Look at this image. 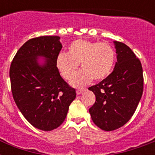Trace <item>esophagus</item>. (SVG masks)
<instances>
[{
  "instance_id": "obj_1",
  "label": "esophagus",
  "mask_w": 155,
  "mask_h": 155,
  "mask_svg": "<svg viewBox=\"0 0 155 155\" xmlns=\"http://www.w3.org/2000/svg\"><path fill=\"white\" fill-rule=\"evenodd\" d=\"M85 91H86V89H80V90H77L76 91V94L77 95H80V94H82L83 92H84Z\"/></svg>"
}]
</instances>
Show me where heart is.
Here are the masks:
<instances>
[{
    "instance_id": "heart-1",
    "label": "heart",
    "mask_w": 155,
    "mask_h": 155,
    "mask_svg": "<svg viewBox=\"0 0 155 155\" xmlns=\"http://www.w3.org/2000/svg\"><path fill=\"white\" fill-rule=\"evenodd\" d=\"M116 54L113 46L108 42H92L77 39L68 48V54L61 52L56 58V67L65 80H71L77 71L81 70L71 81L73 87H81L94 79L97 81L108 77L115 63Z\"/></svg>"
}]
</instances>
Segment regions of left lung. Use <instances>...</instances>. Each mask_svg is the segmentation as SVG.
Listing matches in <instances>:
<instances>
[{"label": "left lung", "mask_w": 155, "mask_h": 155, "mask_svg": "<svg viewBox=\"0 0 155 155\" xmlns=\"http://www.w3.org/2000/svg\"><path fill=\"white\" fill-rule=\"evenodd\" d=\"M117 62L113 72L88 90L96 96L89 108L92 121L104 131L121 127L134 115L143 92L141 62L125 43L114 41Z\"/></svg>", "instance_id": "left-lung-1"}]
</instances>
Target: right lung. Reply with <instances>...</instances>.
Listing matches in <instances>:
<instances>
[{"label":"right lung","mask_w":155,"mask_h":155,"mask_svg":"<svg viewBox=\"0 0 155 155\" xmlns=\"http://www.w3.org/2000/svg\"><path fill=\"white\" fill-rule=\"evenodd\" d=\"M59 39L58 36H42L28 40L18 51L9 69L18 108L34 127L43 131L62 125L76 97L56 67L63 47Z\"/></svg>","instance_id":"1"}]
</instances>
